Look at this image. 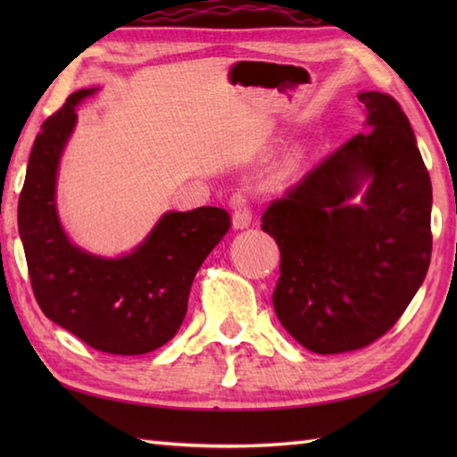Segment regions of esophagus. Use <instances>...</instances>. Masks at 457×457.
I'll return each mask as SVG.
<instances>
[{
	"label": "esophagus",
	"mask_w": 457,
	"mask_h": 457,
	"mask_svg": "<svg viewBox=\"0 0 457 457\" xmlns=\"http://www.w3.org/2000/svg\"><path fill=\"white\" fill-rule=\"evenodd\" d=\"M234 218H231V223H234V229H245L251 226V210L247 206L245 198L241 194H236L234 200Z\"/></svg>",
	"instance_id": "obj_1"
}]
</instances>
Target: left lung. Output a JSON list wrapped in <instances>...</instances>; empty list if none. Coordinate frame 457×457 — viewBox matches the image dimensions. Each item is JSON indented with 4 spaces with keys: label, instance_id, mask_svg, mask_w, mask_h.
I'll return each instance as SVG.
<instances>
[{
    "label": "left lung",
    "instance_id": "obj_1",
    "mask_svg": "<svg viewBox=\"0 0 457 457\" xmlns=\"http://www.w3.org/2000/svg\"><path fill=\"white\" fill-rule=\"evenodd\" d=\"M357 98L369 131L328 154L261 218L280 249L277 318L320 355L389 332L432 255V184L411 121L389 94Z\"/></svg>",
    "mask_w": 457,
    "mask_h": 457
}]
</instances>
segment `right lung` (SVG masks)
<instances>
[{"label":"right lung","mask_w":457,"mask_h":457,"mask_svg":"<svg viewBox=\"0 0 457 457\" xmlns=\"http://www.w3.org/2000/svg\"><path fill=\"white\" fill-rule=\"evenodd\" d=\"M96 92H74L37 135L19 196V236L35 298L48 320L98 352L143 355L179 332L192 280L231 220L213 206L167 212L121 257L74 245L56 212V174L79 120L76 105Z\"/></svg>","instance_id":"add662e5"}]
</instances>
